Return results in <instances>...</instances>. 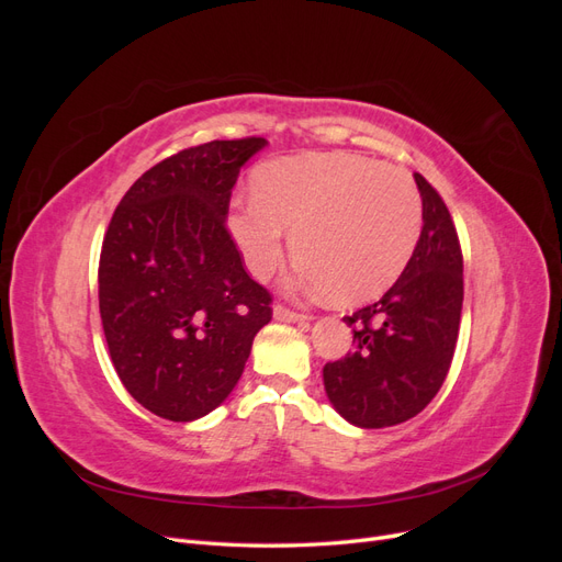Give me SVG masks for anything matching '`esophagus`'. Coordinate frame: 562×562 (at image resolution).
<instances>
[{"mask_svg": "<svg viewBox=\"0 0 562 562\" xmlns=\"http://www.w3.org/2000/svg\"><path fill=\"white\" fill-rule=\"evenodd\" d=\"M274 316H277L279 321H285V323H307V321H310V316H307V314L291 312V310L281 307V304H277V307H274Z\"/></svg>", "mask_w": 562, "mask_h": 562, "instance_id": "34e87169", "label": "esophagus"}]
</instances>
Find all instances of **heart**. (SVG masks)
Segmentation results:
<instances>
[{
	"label": "heart",
	"instance_id": "heart-1",
	"mask_svg": "<svg viewBox=\"0 0 562 562\" xmlns=\"http://www.w3.org/2000/svg\"><path fill=\"white\" fill-rule=\"evenodd\" d=\"M232 239L255 277H267L291 244L300 258L288 288L339 302L380 297L411 262L422 201L405 171L351 151L267 164L255 194L232 203Z\"/></svg>",
	"mask_w": 562,
	"mask_h": 562
}]
</instances>
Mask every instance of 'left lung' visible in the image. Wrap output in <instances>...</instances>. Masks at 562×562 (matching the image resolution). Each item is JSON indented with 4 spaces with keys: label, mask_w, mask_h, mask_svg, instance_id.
Listing matches in <instances>:
<instances>
[{
    "label": "left lung",
    "mask_w": 562,
    "mask_h": 562,
    "mask_svg": "<svg viewBox=\"0 0 562 562\" xmlns=\"http://www.w3.org/2000/svg\"><path fill=\"white\" fill-rule=\"evenodd\" d=\"M422 232L398 281L370 307L345 316L353 349L323 368L335 411L359 429L396 427L443 386L462 318V250L450 211L415 173Z\"/></svg>",
    "instance_id": "left-lung-1"
}]
</instances>
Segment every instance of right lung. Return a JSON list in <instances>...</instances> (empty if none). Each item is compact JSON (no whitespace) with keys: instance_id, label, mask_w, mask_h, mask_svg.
I'll return each instance as SVG.
<instances>
[{"instance_id":"right-lung-1","label":"right lung","mask_w":562,"mask_h":562,"mask_svg":"<svg viewBox=\"0 0 562 562\" xmlns=\"http://www.w3.org/2000/svg\"><path fill=\"white\" fill-rule=\"evenodd\" d=\"M265 138L182 149L133 182L98 267L100 318L119 380L149 413L194 422L239 382L269 293L227 232L232 190Z\"/></svg>"}]
</instances>
